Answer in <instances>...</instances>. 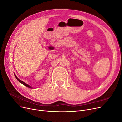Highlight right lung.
<instances>
[{
    "instance_id": "add662e5",
    "label": "right lung",
    "mask_w": 122,
    "mask_h": 122,
    "mask_svg": "<svg viewBox=\"0 0 122 122\" xmlns=\"http://www.w3.org/2000/svg\"><path fill=\"white\" fill-rule=\"evenodd\" d=\"M15 77H16V79L18 80V81H19L20 83H21L22 84H24V86H27V87H29V88H32V87L30 86H29V85H28V84H27L26 83H25V82H24L23 81H21V80H20L19 78H18V77L15 75Z\"/></svg>"
}]
</instances>
